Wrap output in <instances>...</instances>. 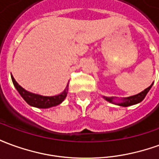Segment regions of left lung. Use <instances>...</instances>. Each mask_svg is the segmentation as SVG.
Wrapping results in <instances>:
<instances>
[{
	"label": "left lung",
	"instance_id": "left-lung-1",
	"mask_svg": "<svg viewBox=\"0 0 159 159\" xmlns=\"http://www.w3.org/2000/svg\"><path fill=\"white\" fill-rule=\"evenodd\" d=\"M153 84V83H152ZM152 84L151 85L150 87H148L147 89L142 91L141 93H138L136 95H133V96H130V97H127V98H123V99H121L122 100V102H120L117 105H119V106H122V107H129V106H132V105H134V104L137 103H140V101H142L144 100V98L146 97L147 95V93L149 92V90L151 89V88L152 86ZM104 98H106V100L107 101H110L111 103H114L113 100L114 98L112 97H111V98H107V97H104Z\"/></svg>",
	"mask_w": 159,
	"mask_h": 159
}]
</instances>
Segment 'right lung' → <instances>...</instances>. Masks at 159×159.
Returning a JSON list of instances; mask_svg holds the SVG:
<instances>
[{"label":"right lung","mask_w":159,"mask_h":159,"mask_svg":"<svg viewBox=\"0 0 159 159\" xmlns=\"http://www.w3.org/2000/svg\"><path fill=\"white\" fill-rule=\"evenodd\" d=\"M11 77H12L13 85L15 86L16 89L18 90L19 94L23 97V99L25 100L30 106H32V107H37V108H49V107H55L61 103L63 100L66 99V95H67L68 89H66L65 91L59 95L51 97L42 96V95L30 93L25 89H24L20 85H19V83H17L15 79L13 78V76H11Z\"/></svg>","instance_id":"right-lung-1"}]
</instances>
